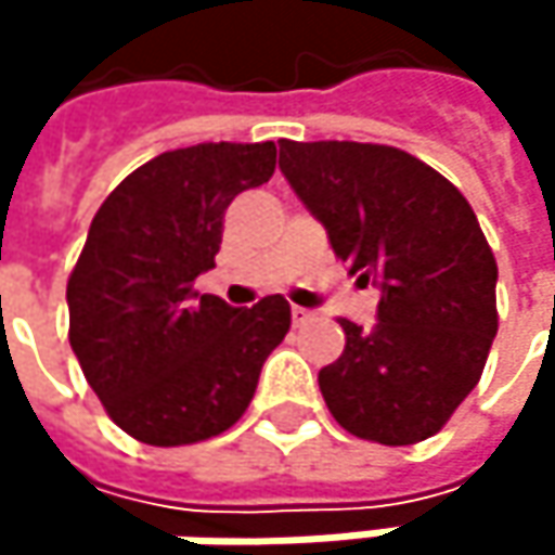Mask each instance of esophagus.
I'll return each mask as SVG.
<instances>
[{"label": "esophagus", "instance_id": "34e87169", "mask_svg": "<svg viewBox=\"0 0 555 555\" xmlns=\"http://www.w3.org/2000/svg\"><path fill=\"white\" fill-rule=\"evenodd\" d=\"M292 321H295V324H305V321H311V311L295 305V308H292Z\"/></svg>", "mask_w": 555, "mask_h": 555}]
</instances>
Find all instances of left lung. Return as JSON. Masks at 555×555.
<instances>
[{
	"instance_id": "8db88e82",
	"label": "left lung",
	"mask_w": 555,
	"mask_h": 555,
	"mask_svg": "<svg viewBox=\"0 0 555 555\" xmlns=\"http://www.w3.org/2000/svg\"><path fill=\"white\" fill-rule=\"evenodd\" d=\"M279 169L350 276L379 288V321H340L347 347L318 373L334 421L386 447L434 437L499 334V267L476 211L437 169L386 144L282 141Z\"/></svg>"
}]
</instances>
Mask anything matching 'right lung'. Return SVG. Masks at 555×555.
<instances>
[{
    "instance_id": "obj_1",
    "label": "right lung",
    "mask_w": 555,
    "mask_h": 555,
    "mask_svg": "<svg viewBox=\"0 0 555 555\" xmlns=\"http://www.w3.org/2000/svg\"><path fill=\"white\" fill-rule=\"evenodd\" d=\"M273 169V141L167 151L125 176L89 224L66 282L69 347L108 417L141 443L224 434L288 334L282 295L231 308L195 292L215 267L228 205Z\"/></svg>"
}]
</instances>
